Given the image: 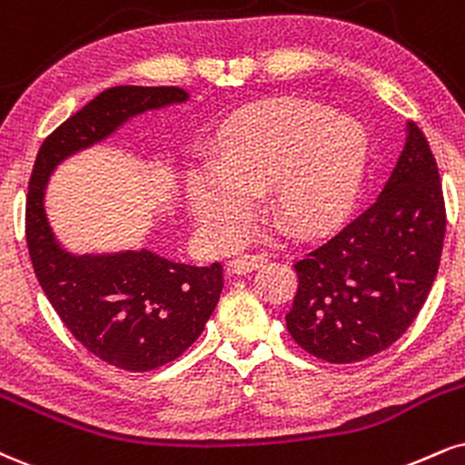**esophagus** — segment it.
Returning <instances> with one entry per match:
<instances>
[{"label":"esophagus","mask_w":465,"mask_h":465,"mask_svg":"<svg viewBox=\"0 0 465 465\" xmlns=\"http://www.w3.org/2000/svg\"><path fill=\"white\" fill-rule=\"evenodd\" d=\"M262 264H266V255H262V253H242V255L233 257V260L229 262V268H232L233 272H238V275H242V272L255 271V268H260Z\"/></svg>","instance_id":"obj_1"}]
</instances>
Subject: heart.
Listing matches in <instances>:
<instances>
[{
    "label": "heart",
    "instance_id": "heart-1",
    "mask_svg": "<svg viewBox=\"0 0 465 465\" xmlns=\"http://www.w3.org/2000/svg\"><path fill=\"white\" fill-rule=\"evenodd\" d=\"M366 160V138L349 119L312 102H282L255 110L232 127L218 166L193 173L188 210L212 238L236 233L249 199L275 188L272 205L296 229H318L353 201Z\"/></svg>",
    "mask_w": 465,
    "mask_h": 465
}]
</instances>
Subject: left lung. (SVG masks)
I'll return each mask as SVG.
<instances>
[{"mask_svg": "<svg viewBox=\"0 0 465 465\" xmlns=\"http://www.w3.org/2000/svg\"><path fill=\"white\" fill-rule=\"evenodd\" d=\"M444 233L438 164L420 127L407 123L381 193L294 262L299 288L286 314L294 342L329 363L392 346L427 301Z\"/></svg>", "mask_w": 465, "mask_h": 465, "instance_id": "obj_1", "label": "left lung"}]
</instances>
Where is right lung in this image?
<instances>
[{
  "instance_id": "add662e5",
  "label": "right lung",
  "mask_w": 465,
  "mask_h": 465,
  "mask_svg": "<svg viewBox=\"0 0 465 465\" xmlns=\"http://www.w3.org/2000/svg\"><path fill=\"white\" fill-rule=\"evenodd\" d=\"M188 102L177 86H114L45 138L25 201V240L36 279L73 338L130 372L177 360L203 331L223 290V266H190L147 249L73 255L45 214V188L60 162L108 138L132 116Z\"/></svg>"
}]
</instances>
